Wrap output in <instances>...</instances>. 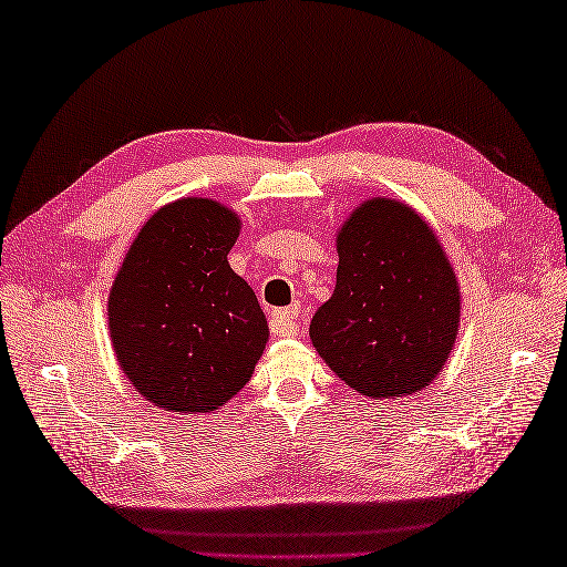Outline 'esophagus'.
Masks as SVG:
<instances>
[{"instance_id":"obj_1","label":"esophagus","mask_w":567,"mask_h":567,"mask_svg":"<svg viewBox=\"0 0 567 567\" xmlns=\"http://www.w3.org/2000/svg\"><path fill=\"white\" fill-rule=\"evenodd\" d=\"M299 307H287V309H277L270 315V323H272V331L277 336H295L299 331Z\"/></svg>"}]
</instances>
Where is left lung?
Masks as SVG:
<instances>
[{"label": "left lung", "instance_id": "obj_1", "mask_svg": "<svg viewBox=\"0 0 567 567\" xmlns=\"http://www.w3.org/2000/svg\"><path fill=\"white\" fill-rule=\"evenodd\" d=\"M336 290L309 323L319 355L365 396L429 388L451 355L461 292L426 221L370 199L341 228Z\"/></svg>", "mask_w": 567, "mask_h": 567}]
</instances>
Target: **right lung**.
Instances as JSON below:
<instances>
[{
	"label": "right lung",
	"instance_id": "1",
	"mask_svg": "<svg viewBox=\"0 0 567 567\" xmlns=\"http://www.w3.org/2000/svg\"><path fill=\"white\" fill-rule=\"evenodd\" d=\"M240 219L187 197L155 212L110 292V331L124 375L155 406L207 414L250 380L268 321L226 256Z\"/></svg>",
	"mask_w": 567,
	"mask_h": 567
}]
</instances>
